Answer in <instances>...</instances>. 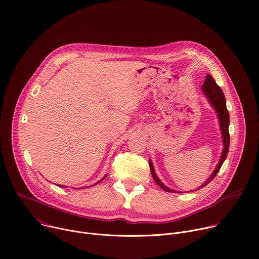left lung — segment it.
I'll return each mask as SVG.
<instances>
[{
    "label": "left lung",
    "instance_id": "left-lung-1",
    "mask_svg": "<svg viewBox=\"0 0 259 259\" xmlns=\"http://www.w3.org/2000/svg\"><path fill=\"white\" fill-rule=\"evenodd\" d=\"M202 91L203 93L206 95V97L208 98L210 104L214 106V108L216 109L217 113H218V116H219V121H220V127H221V131H222V135H223V144H224V149H223V152H222V155H221V158H220V161L218 163V165L216 167V169L214 170L213 175H211V177L200 187H204L206 186L211 180H213L216 175L218 174V171L220 170L222 164L224 162V160L226 159L227 157V154H228V150H229V131H228V125H229V113H228V110H227V107H226V100H225V97H224V94L221 90V88L216 83L215 79L211 77L209 74L206 75L205 77V80H204V83L202 85ZM150 164V169H151V174H152V177L154 179V181L160 186V188H162V189L164 191H167V192H172L175 193L176 191L175 190H171V189H168V188H166L165 186H164L160 180L157 178L155 171H154V168H153V164L152 162L150 161L149 162Z\"/></svg>",
    "mask_w": 259,
    "mask_h": 259
}]
</instances>
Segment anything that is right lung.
<instances>
[{
    "label": "right lung",
    "mask_w": 259,
    "mask_h": 259,
    "mask_svg": "<svg viewBox=\"0 0 259 259\" xmlns=\"http://www.w3.org/2000/svg\"><path fill=\"white\" fill-rule=\"evenodd\" d=\"M105 177H106V176H105ZM105 177H104V178H105ZM104 178H103V179H104ZM103 179H102V180H103ZM62 187H63V186H62Z\"/></svg>",
    "instance_id": "add662e5"
}]
</instances>
